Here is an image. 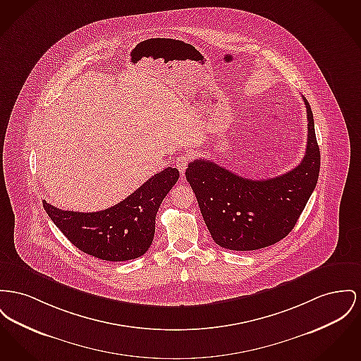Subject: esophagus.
I'll use <instances>...</instances> for the list:
<instances>
[{
    "instance_id": "esophagus-1",
    "label": "esophagus",
    "mask_w": 361,
    "mask_h": 361,
    "mask_svg": "<svg viewBox=\"0 0 361 361\" xmlns=\"http://www.w3.org/2000/svg\"><path fill=\"white\" fill-rule=\"evenodd\" d=\"M190 161H191V157L190 155H180V157H177L176 158V168L180 170V173L181 174H184L185 173V170H187V166H188V164H190Z\"/></svg>"
}]
</instances>
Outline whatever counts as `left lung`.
I'll list each match as a JSON object with an SVG mask.
<instances>
[{"mask_svg": "<svg viewBox=\"0 0 361 361\" xmlns=\"http://www.w3.org/2000/svg\"><path fill=\"white\" fill-rule=\"evenodd\" d=\"M308 120L307 149L295 169L266 180L245 178L212 161L195 159L185 171L212 240L231 251L266 248L296 225L318 183L320 151L314 116Z\"/></svg>", "mask_w": 361, "mask_h": 361, "instance_id": "obj_1", "label": "left lung"}]
</instances>
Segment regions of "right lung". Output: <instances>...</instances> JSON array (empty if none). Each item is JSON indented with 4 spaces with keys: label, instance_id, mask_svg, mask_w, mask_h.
I'll return each instance as SVG.
<instances>
[{
    "label": "right lung",
    "instance_id": "obj_1",
    "mask_svg": "<svg viewBox=\"0 0 361 361\" xmlns=\"http://www.w3.org/2000/svg\"><path fill=\"white\" fill-rule=\"evenodd\" d=\"M180 171L157 173L127 199L104 212H64L43 200V207L65 237L85 254L124 262L146 254L155 233L158 209Z\"/></svg>",
    "mask_w": 361,
    "mask_h": 361
}]
</instances>
